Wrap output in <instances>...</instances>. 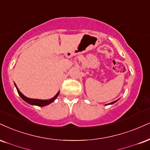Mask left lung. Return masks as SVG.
<instances>
[{"label": "left lung", "mask_w": 150, "mask_h": 150, "mask_svg": "<svg viewBox=\"0 0 150 150\" xmlns=\"http://www.w3.org/2000/svg\"><path fill=\"white\" fill-rule=\"evenodd\" d=\"M117 100H115V101H114V102H112V103H109V104H107V105H111V104H113V103H116Z\"/></svg>", "instance_id": "obj_1"}]
</instances>
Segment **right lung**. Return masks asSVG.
<instances>
[{
    "instance_id": "1",
    "label": "right lung",
    "mask_w": 150,
    "mask_h": 150,
    "mask_svg": "<svg viewBox=\"0 0 150 150\" xmlns=\"http://www.w3.org/2000/svg\"><path fill=\"white\" fill-rule=\"evenodd\" d=\"M14 85H15L16 88H17L18 93H19V95L20 96L21 98H22L23 100H25V101H26V103H29L30 105L40 106V107H43V106L47 105L50 104L51 103L54 102L56 100V98H57L58 97V96H59V91H58V93L54 96L53 97V98H51V99H49V100H40V99L29 98H28V97L25 96L23 95V93H21V91H19V89H18L17 86V85H16V84H14Z\"/></svg>"
}]
</instances>
